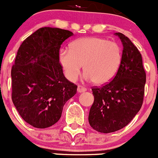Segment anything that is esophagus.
Segmentation results:
<instances>
[{
    "label": "esophagus",
    "instance_id": "obj_1",
    "mask_svg": "<svg viewBox=\"0 0 158 158\" xmlns=\"http://www.w3.org/2000/svg\"><path fill=\"white\" fill-rule=\"evenodd\" d=\"M87 89H86V88L83 87V86L81 85H78L77 86V92L78 93H83V92H85Z\"/></svg>",
    "mask_w": 158,
    "mask_h": 158
}]
</instances>
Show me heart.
<instances>
[{
  "label": "heart",
  "mask_w": 158,
  "mask_h": 158,
  "mask_svg": "<svg viewBox=\"0 0 158 158\" xmlns=\"http://www.w3.org/2000/svg\"><path fill=\"white\" fill-rule=\"evenodd\" d=\"M59 61L66 77L77 80L83 65L86 80L104 85L115 76L122 62V50L114 41L98 37H85L75 40L70 49L62 48Z\"/></svg>",
  "instance_id": "heart-1"
}]
</instances>
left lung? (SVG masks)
<instances>
[{"label": "left lung", "mask_w": 158, "mask_h": 158, "mask_svg": "<svg viewBox=\"0 0 158 158\" xmlns=\"http://www.w3.org/2000/svg\"><path fill=\"white\" fill-rule=\"evenodd\" d=\"M123 46L122 62L112 81L92 88L94 102L89 115L90 126L100 133L126 127L142 107L146 75L142 54L122 33H115Z\"/></svg>", "instance_id": "1"}]
</instances>
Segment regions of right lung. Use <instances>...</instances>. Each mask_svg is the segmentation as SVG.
<instances>
[{"instance_id": "right-lung-1", "label": "right lung", "mask_w": 158, "mask_h": 158, "mask_svg": "<svg viewBox=\"0 0 158 158\" xmlns=\"http://www.w3.org/2000/svg\"><path fill=\"white\" fill-rule=\"evenodd\" d=\"M73 32L40 28L22 43L11 70L12 100L23 120L36 128L50 127L77 86L65 77L59 50Z\"/></svg>"}]
</instances>
